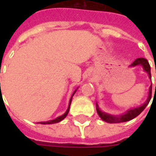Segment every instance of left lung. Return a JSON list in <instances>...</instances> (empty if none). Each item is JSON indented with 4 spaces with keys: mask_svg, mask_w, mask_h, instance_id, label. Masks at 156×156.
Listing matches in <instances>:
<instances>
[{
    "mask_svg": "<svg viewBox=\"0 0 156 156\" xmlns=\"http://www.w3.org/2000/svg\"><path fill=\"white\" fill-rule=\"evenodd\" d=\"M137 65H141L144 69L145 72H147L149 79H151V72H150V65L146 59L144 58H138L136 59L134 62L130 65V67H135ZM155 90H156V83H155ZM151 95H152V84L149 87V92H148V97H147V101H145L144 104L141 105L138 108H131L127 111L125 114H123L122 115H112L109 114L104 113L98 107V105L96 104V111L97 114L99 115V116L101 118V120H103L104 122L108 123H120V122H125L130 121L132 119H134L136 116H138L141 114L142 111L145 109V108L147 107V104L149 103L150 100H151Z\"/></svg>",
    "mask_w": 156,
    "mask_h": 156,
    "instance_id": "1",
    "label": "left lung"
}]
</instances>
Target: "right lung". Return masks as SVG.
I'll return each instance as SVG.
<instances>
[{"mask_svg": "<svg viewBox=\"0 0 156 156\" xmlns=\"http://www.w3.org/2000/svg\"><path fill=\"white\" fill-rule=\"evenodd\" d=\"M77 90V89H76ZM76 90H75V92L73 93L72 94V96H71V98H70V101H69V108H68V109L67 111L63 114L62 115H61V116L57 117L56 119H55V120H51V121H48V122H39L41 124H54V123H57V122H60L61 121H62L63 119L65 118V117L68 115V114H69V108H70V104H71V101H72V97H73V95L75 94V92H76Z\"/></svg>", "mask_w": 156, "mask_h": 156, "instance_id": "1", "label": "right lung"}]
</instances>
